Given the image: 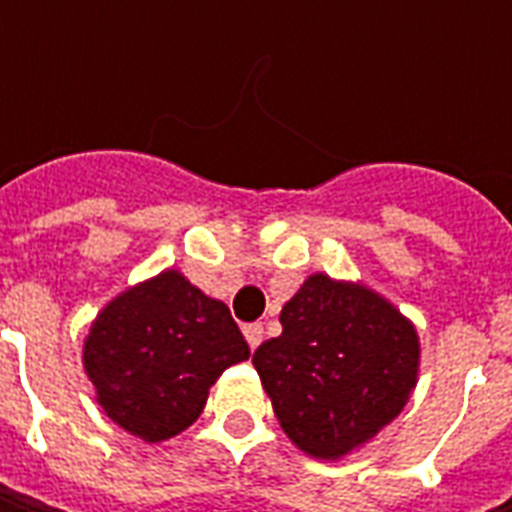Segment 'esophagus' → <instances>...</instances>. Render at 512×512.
<instances>
[{
    "instance_id": "34e87169",
    "label": "esophagus",
    "mask_w": 512,
    "mask_h": 512,
    "mask_svg": "<svg viewBox=\"0 0 512 512\" xmlns=\"http://www.w3.org/2000/svg\"><path fill=\"white\" fill-rule=\"evenodd\" d=\"M262 336H265V327L259 325V322H253V325H245V339L247 344L256 350L259 344H262Z\"/></svg>"
}]
</instances>
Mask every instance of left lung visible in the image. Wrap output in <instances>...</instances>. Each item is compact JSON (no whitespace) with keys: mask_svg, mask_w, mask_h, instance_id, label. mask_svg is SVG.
<instances>
[{"mask_svg":"<svg viewBox=\"0 0 512 512\" xmlns=\"http://www.w3.org/2000/svg\"><path fill=\"white\" fill-rule=\"evenodd\" d=\"M282 336L253 364L287 436L316 459H339L373 439L407 402L419 339L382 296L310 276L282 307Z\"/></svg>","mask_w":512,"mask_h":512,"instance_id":"left-lung-1","label":"left lung"}]
</instances>
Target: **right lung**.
<instances>
[{"instance_id":"right-lung-1","label":"right lung","mask_w":512,"mask_h":512,"mask_svg":"<svg viewBox=\"0 0 512 512\" xmlns=\"http://www.w3.org/2000/svg\"><path fill=\"white\" fill-rule=\"evenodd\" d=\"M247 356L227 305L176 270L113 299L85 342L102 410L145 442H165L196 422L210 384Z\"/></svg>"}]
</instances>
